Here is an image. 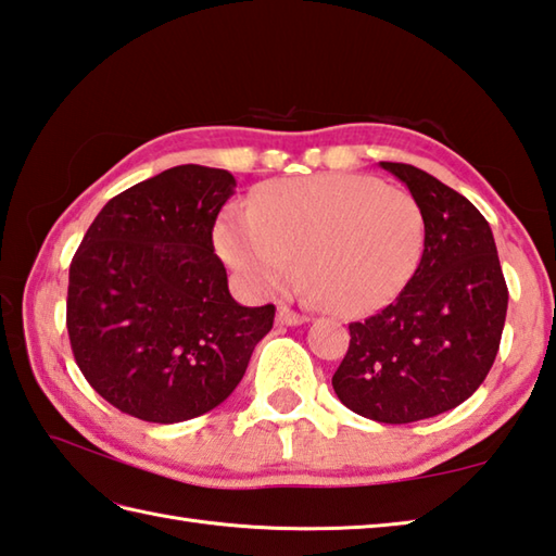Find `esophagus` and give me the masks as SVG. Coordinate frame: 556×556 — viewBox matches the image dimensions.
Masks as SVG:
<instances>
[{"label": "esophagus", "mask_w": 556, "mask_h": 556, "mask_svg": "<svg viewBox=\"0 0 556 556\" xmlns=\"http://www.w3.org/2000/svg\"><path fill=\"white\" fill-rule=\"evenodd\" d=\"M277 323L279 325H287V328H293V325L308 323V315H301V313H296V311L289 308V306H279L277 308Z\"/></svg>", "instance_id": "34e87169"}]
</instances>
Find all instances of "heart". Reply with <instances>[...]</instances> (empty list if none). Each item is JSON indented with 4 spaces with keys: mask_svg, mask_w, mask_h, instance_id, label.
<instances>
[{
    "mask_svg": "<svg viewBox=\"0 0 556 556\" xmlns=\"http://www.w3.org/2000/svg\"><path fill=\"white\" fill-rule=\"evenodd\" d=\"M216 241L257 291L285 287L299 257L313 299L342 315H366L415 277L427 224L407 190L358 173H318L265 182L248 212L224 214Z\"/></svg>",
    "mask_w": 556,
    "mask_h": 556,
    "instance_id": "b5f03b06",
    "label": "heart"
}]
</instances>
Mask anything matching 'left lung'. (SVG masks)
<instances>
[{"label": "left lung", "instance_id": "8db88e82", "mask_svg": "<svg viewBox=\"0 0 556 556\" xmlns=\"http://www.w3.org/2000/svg\"><path fill=\"white\" fill-rule=\"evenodd\" d=\"M380 166L419 202L427 243L400 296L350 325L332 388L356 415L409 424L458 407L482 386L502 342L508 289L492 228L470 200L409 163Z\"/></svg>", "mask_w": 556, "mask_h": 556}]
</instances>
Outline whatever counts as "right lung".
I'll list each match as a JSON object with an SVG mask.
<instances>
[{"label": "right lung", "mask_w": 556, "mask_h": 556, "mask_svg": "<svg viewBox=\"0 0 556 556\" xmlns=\"http://www.w3.org/2000/svg\"><path fill=\"white\" fill-rule=\"evenodd\" d=\"M236 178L185 163L115 194L70 265L76 366L129 417L176 424L233 393L275 306L228 293L212 231Z\"/></svg>", "instance_id": "obj_1"}]
</instances>
